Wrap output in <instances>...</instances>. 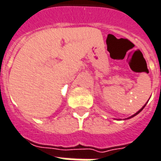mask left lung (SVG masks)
I'll return each instance as SVG.
<instances>
[{"label":"left lung","mask_w":161,"mask_h":161,"mask_svg":"<svg viewBox=\"0 0 161 161\" xmlns=\"http://www.w3.org/2000/svg\"><path fill=\"white\" fill-rule=\"evenodd\" d=\"M148 101H149V100H148ZM146 105H147V103H146V104H145L144 106H143V107H142V108H141V109H140V110H139V111L137 112V113H135V114H133V115H132V116H131V117H128V118H127V119H130V118H133V117H134V116H135V115H137L138 114H140V113H141V112L142 111V110H143V108H144L145 107H146Z\"/></svg>","instance_id":"left-lung-1"}]
</instances>
